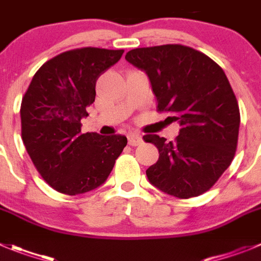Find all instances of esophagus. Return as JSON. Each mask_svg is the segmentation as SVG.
Here are the masks:
<instances>
[{
    "mask_svg": "<svg viewBox=\"0 0 261 261\" xmlns=\"http://www.w3.org/2000/svg\"><path fill=\"white\" fill-rule=\"evenodd\" d=\"M127 140H128V144H130L131 147H136V145L142 144L143 143L142 135H139V134H136V133L128 134Z\"/></svg>",
    "mask_w": 261,
    "mask_h": 261,
    "instance_id": "1",
    "label": "esophagus"
}]
</instances>
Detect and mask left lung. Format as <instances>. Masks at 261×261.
I'll return each instance as SVG.
<instances>
[{
	"instance_id": "obj_1",
	"label": "left lung",
	"mask_w": 261,
	"mask_h": 261,
	"mask_svg": "<svg viewBox=\"0 0 261 261\" xmlns=\"http://www.w3.org/2000/svg\"><path fill=\"white\" fill-rule=\"evenodd\" d=\"M125 59L145 70L157 99V112L171 113L180 125L174 142L144 135L160 157L147 176L160 191L191 198L214 187L237 149L240 108L219 64L184 45L134 48Z\"/></svg>"
}]
</instances>
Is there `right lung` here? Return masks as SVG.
Segmentation results:
<instances>
[{
	"instance_id": "obj_1",
	"label": "right lung",
	"mask_w": 261,
	"mask_h": 261,
	"mask_svg": "<svg viewBox=\"0 0 261 261\" xmlns=\"http://www.w3.org/2000/svg\"><path fill=\"white\" fill-rule=\"evenodd\" d=\"M123 50L81 47L47 60L33 75L20 106L21 139L48 186L68 196L101 186L127 144L122 135L81 133L95 101L96 80Z\"/></svg>"
}]
</instances>
